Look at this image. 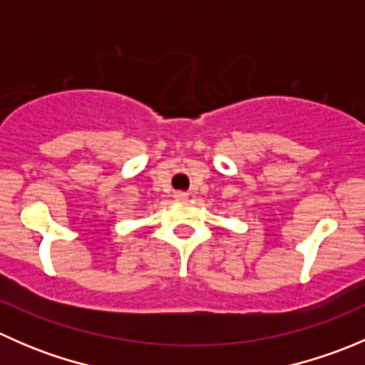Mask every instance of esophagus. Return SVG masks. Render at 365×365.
<instances>
[{"mask_svg":"<svg viewBox=\"0 0 365 365\" xmlns=\"http://www.w3.org/2000/svg\"><path fill=\"white\" fill-rule=\"evenodd\" d=\"M175 200L176 201H187V200H189V194L183 192V190H176V192H175Z\"/></svg>","mask_w":365,"mask_h":365,"instance_id":"esophagus-1","label":"esophagus"}]
</instances>
